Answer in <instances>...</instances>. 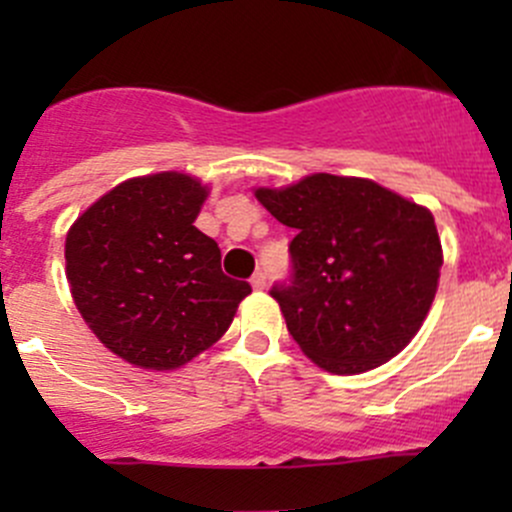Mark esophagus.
<instances>
[{"mask_svg":"<svg viewBox=\"0 0 512 512\" xmlns=\"http://www.w3.org/2000/svg\"><path fill=\"white\" fill-rule=\"evenodd\" d=\"M250 285L255 287V289H265L267 287V275H265V272H255V275H252V280H250Z\"/></svg>","mask_w":512,"mask_h":512,"instance_id":"obj_1","label":"esophagus"}]
</instances>
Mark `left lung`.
<instances>
[{
	"label": "left lung",
	"mask_w": 512,
	"mask_h": 512,
	"mask_svg": "<svg viewBox=\"0 0 512 512\" xmlns=\"http://www.w3.org/2000/svg\"><path fill=\"white\" fill-rule=\"evenodd\" d=\"M255 198L294 227L292 275L270 289L289 334L332 374H361L421 329L441 277L431 210L366 178L314 173Z\"/></svg>",
	"instance_id": "8db88e82"
}]
</instances>
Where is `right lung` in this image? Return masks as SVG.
<instances>
[{"label":"right lung","mask_w":512,"mask_h":512,"mask_svg":"<svg viewBox=\"0 0 512 512\" xmlns=\"http://www.w3.org/2000/svg\"><path fill=\"white\" fill-rule=\"evenodd\" d=\"M208 188L185 173L131 178L98 198L66 235L76 309L113 354L143 369H178L213 347L252 292L220 267L195 227Z\"/></svg>","instance_id":"obj_1"}]
</instances>
